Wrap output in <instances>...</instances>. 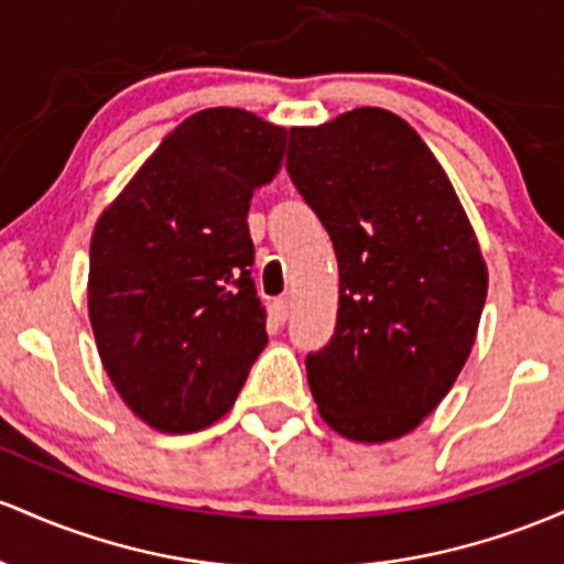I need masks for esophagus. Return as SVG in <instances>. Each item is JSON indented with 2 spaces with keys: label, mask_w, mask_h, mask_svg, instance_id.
<instances>
[{
  "label": "esophagus",
  "mask_w": 564,
  "mask_h": 564,
  "mask_svg": "<svg viewBox=\"0 0 564 564\" xmlns=\"http://www.w3.org/2000/svg\"><path fill=\"white\" fill-rule=\"evenodd\" d=\"M274 314L276 319L284 322L290 316V295H280V299L274 301Z\"/></svg>",
  "instance_id": "esophagus-1"
}]
</instances>
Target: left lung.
<instances>
[{
    "mask_svg": "<svg viewBox=\"0 0 564 564\" xmlns=\"http://www.w3.org/2000/svg\"><path fill=\"white\" fill-rule=\"evenodd\" d=\"M288 175L333 239L335 333L308 354L322 419L354 442L413 432L469 359L487 269L442 164L397 113L290 130Z\"/></svg>",
    "mask_w": 564,
    "mask_h": 564,
    "instance_id": "left-lung-1",
    "label": "left lung"
}]
</instances>
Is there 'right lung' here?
<instances>
[{
  "label": "right lung",
  "instance_id": "right-lung-1",
  "mask_svg": "<svg viewBox=\"0 0 564 564\" xmlns=\"http://www.w3.org/2000/svg\"><path fill=\"white\" fill-rule=\"evenodd\" d=\"M284 141L288 130L250 111L194 113L95 226V344L119 397L160 432H199L229 413L269 340L248 210Z\"/></svg>",
  "mask_w": 564,
  "mask_h": 564
}]
</instances>
